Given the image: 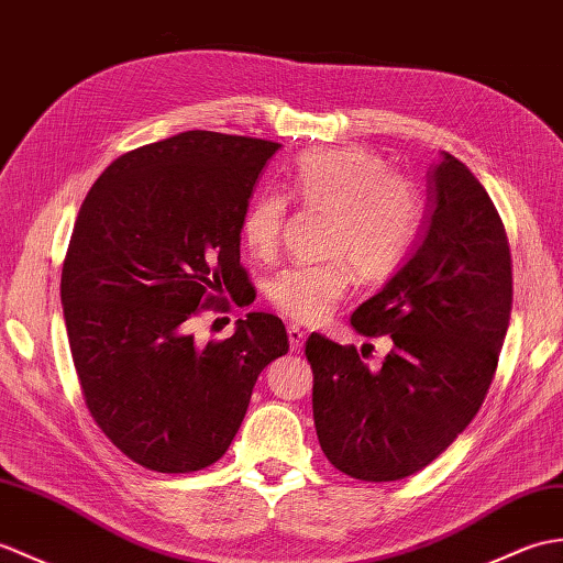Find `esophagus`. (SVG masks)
Wrapping results in <instances>:
<instances>
[{"instance_id": "obj_1", "label": "esophagus", "mask_w": 563, "mask_h": 563, "mask_svg": "<svg viewBox=\"0 0 563 563\" xmlns=\"http://www.w3.org/2000/svg\"><path fill=\"white\" fill-rule=\"evenodd\" d=\"M287 338H290V350L292 352H297V350H302V345H305V338H307V333L299 329V325H287Z\"/></svg>"}]
</instances>
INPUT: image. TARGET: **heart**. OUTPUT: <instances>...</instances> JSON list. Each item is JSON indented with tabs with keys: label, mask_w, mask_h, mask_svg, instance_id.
Returning <instances> with one entry per match:
<instances>
[{
	"label": "heart",
	"mask_w": 563,
	"mask_h": 563,
	"mask_svg": "<svg viewBox=\"0 0 563 563\" xmlns=\"http://www.w3.org/2000/svg\"><path fill=\"white\" fill-rule=\"evenodd\" d=\"M287 194L309 208L331 211L325 264L280 271L268 285V302L299 323H319L341 302L357 276L376 283L408 258L422 228V199L410 179L388 173L376 153L364 148H321L297 161ZM287 199L264 191L246 206L240 234L256 258L278 252Z\"/></svg>",
	"instance_id": "heart-1"
}]
</instances>
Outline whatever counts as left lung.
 <instances>
[{"mask_svg": "<svg viewBox=\"0 0 563 563\" xmlns=\"http://www.w3.org/2000/svg\"><path fill=\"white\" fill-rule=\"evenodd\" d=\"M511 268L489 194L443 153L429 173L427 222L408 264L352 313L357 333L394 341L382 369L372 372L355 345L307 338L313 424L333 467L362 482H394L451 446L499 364Z\"/></svg>", "mask_w": 563, "mask_h": 563, "instance_id": "obj_1", "label": "left lung"}]
</instances>
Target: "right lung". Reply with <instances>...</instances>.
I'll return each instance as SVG.
<instances>
[{"instance_id":"1","label":"right lung","mask_w":563,"mask_h":563,"mask_svg":"<svg viewBox=\"0 0 563 563\" xmlns=\"http://www.w3.org/2000/svg\"><path fill=\"white\" fill-rule=\"evenodd\" d=\"M280 143L185 132L120 155L90 187L62 266V305L86 408L129 461L196 473L228 451L285 325L246 313L196 345L191 321L242 292L240 222Z\"/></svg>"}]
</instances>
